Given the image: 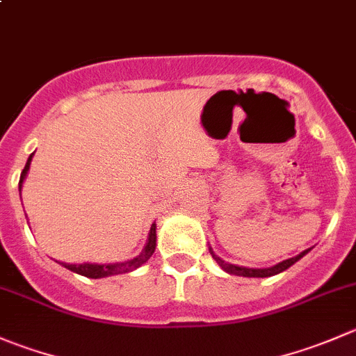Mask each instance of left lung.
<instances>
[{"instance_id": "obj_1", "label": "left lung", "mask_w": 356, "mask_h": 356, "mask_svg": "<svg viewBox=\"0 0 356 356\" xmlns=\"http://www.w3.org/2000/svg\"><path fill=\"white\" fill-rule=\"evenodd\" d=\"M209 250H210V254H212V257L217 261V264H219L220 268L226 271V273L238 275V277H248V278H266V277H273V275H278V273H282V271L289 270V268H291L292 264H296V262H298L302 255L308 254L309 248L308 250H302L301 254L296 255V257L285 259V261L278 262V264L271 266V268H262V270H257V268H243V266L229 264V262H226V261H222L220 257H217V255L213 254L212 248H209Z\"/></svg>"}]
</instances>
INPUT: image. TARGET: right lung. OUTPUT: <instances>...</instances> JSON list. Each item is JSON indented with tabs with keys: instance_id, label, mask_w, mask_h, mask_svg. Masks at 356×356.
<instances>
[{
	"instance_id": "right-lung-1",
	"label": "right lung",
	"mask_w": 356,
	"mask_h": 356,
	"mask_svg": "<svg viewBox=\"0 0 356 356\" xmlns=\"http://www.w3.org/2000/svg\"><path fill=\"white\" fill-rule=\"evenodd\" d=\"M31 160H33V154L27 158V163L24 167L22 174H20V181H19V189H22V182L26 179L27 172H29V165ZM154 248H156V224H151L149 229V236H147V243L144 247V250L140 252L137 257L130 259V261L125 262H111V264H90V262H83V264H65V262H60L64 268L67 270L74 271V273L83 275L86 278H106V277H113V275H122V273H129V271L137 270L139 266H143L147 259L153 255Z\"/></svg>"
}]
</instances>
